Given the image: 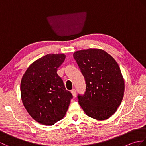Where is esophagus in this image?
Segmentation results:
<instances>
[{
    "label": "esophagus",
    "instance_id": "esophagus-1",
    "mask_svg": "<svg viewBox=\"0 0 146 146\" xmlns=\"http://www.w3.org/2000/svg\"><path fill=\"white\" fill-rule=\"evenodd\" d=\"M71 93L72 94L73 97H76V90L75 89H72L71 90Z\"/></svg>",
    "mask_w": 146,
    "mask_h": 146
}]
</instances>
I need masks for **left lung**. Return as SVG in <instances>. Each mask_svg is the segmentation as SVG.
<instances>
[{
	"mask_svg": "<svg viewBox=\"0 0 146 146\" xmlns=\"http://www.w3.org/2000/svg\"><path fill=\"white\" fill-rule=\"evenodd\" d=\"M85 78V94L78 102L90 117L104 120L115 112L124 94V80L112 56L99 49H83L73 54Z\"/></svg>",
	"mask_w": 146,
	"mask_h": 146,
	"instance_id": "8db88e82",
	"label": "left lung"
}]
</instances>
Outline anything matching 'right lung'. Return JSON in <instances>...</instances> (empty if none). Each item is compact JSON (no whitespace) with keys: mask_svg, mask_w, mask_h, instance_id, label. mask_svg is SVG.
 <instances>
[{"mask_svg":"<svg viewBox=\"0 0 146 146\" xmlns=\"http://www.w3.org/2000/svg\"><path fill=\"white\" fill-rule=\"evenodd\" d=\"M65 58L64 54L46 55L31 64L22 78L24 106L41 124L52 125L63 119L73 98L57 74Z\"/></svg>","mask_w":146,"mask_h":146,"instance_id":"obj_1","label":"right lung"}]
</instances>
